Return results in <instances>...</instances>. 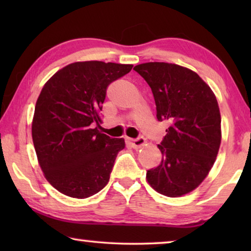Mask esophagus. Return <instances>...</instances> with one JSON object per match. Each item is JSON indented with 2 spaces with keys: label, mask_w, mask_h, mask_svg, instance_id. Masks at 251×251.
<instances>
[{
  "label": "esophagus",
  "mask_w": 251,
  "mask_h": 251,
  "mask_svg": "<svg viewBox=\"0 0 251 251\" xmlns=\"http://www.w3.org/2000/svg\"><path fill=\"white\" fill-rule=\"evenodd\" d=\"M128 142L131 144V146H133L134 148H136V150H137V148H141L142 146L145 145L146 139L144 138V137H138V138H136V139H129Z\"/></svg>",
  "instance_id": "1"
}]
</instances>
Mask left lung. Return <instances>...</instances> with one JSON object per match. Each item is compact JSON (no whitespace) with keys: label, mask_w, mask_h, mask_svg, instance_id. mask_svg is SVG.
Instances as JSON below:
<instances>
[{"label":"left lung","mask_w":251,"mask_h":251,"mask_svg":"<svg viewBox=\"0 0 251 251\" xmlns=\"http://www.w3.org/2000/svg\"><path fill=\"white\" fill-rule=\"evenodd\" d=\"M134 70L151 88L156 116L169 125L158 145L159 166L146 179L157 193L180 197L208 176L222 143V117L214 92L196 72L164 62H148Z\"/></svg>","instance_id":"8db88e82"}]
</instances>
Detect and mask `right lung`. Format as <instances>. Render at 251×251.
<instances>
[{"mask_svg":"<svg viewBox=\"0 0 251 251\" xmlns=\"http://www.w3.org/2000/svg\"><path fill=\"white\" fill-rule=\"evenodd\" d=\"M131 67L75 62L44 84L34 110L32 138L44 177L59 193L84 199L107 185L125 141L100 130L101 104L108 85Z\"/></svg>","mask_w":251,"mask_h":251,"instance_id":"1","label":"right lung"}]
</instances>
